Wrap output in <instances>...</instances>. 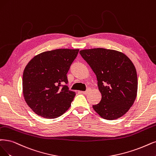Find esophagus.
I'll return each instance as SVG.
<instances>
[{"instance_id": "obj_1", "label": "esophagus", "mask_w": 156, "mask_h": 156, "mask_svg": "<svg viewBox=\"0 0 156 156\" xmlns=\"http://www.w3.org/2000/svg\"><path fill=\"white\" fill-rule=\"evenodd\" d=\"M89 92V90L88 89V90H87L86 91H83V92H82V93H83V94H87Z\"/></svg>"}]
</instances>
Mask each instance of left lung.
<instances>
[{"label":"left lung","instance_id":"1","mask_svg":"<svg viewBox=\"0 0 156 156\" xmlns=\"http://www.w3.org/2000/svg\"><path fill=\"white\" fill-rule=\"evenodd\" d=\"M95 73L101 100L94 110L107 120L123 116L133 105L137 92V76L133 63L119 51L94 48L80 51Z\"/></svg>","mask_w":156,"mask_h":156}]
</instances>
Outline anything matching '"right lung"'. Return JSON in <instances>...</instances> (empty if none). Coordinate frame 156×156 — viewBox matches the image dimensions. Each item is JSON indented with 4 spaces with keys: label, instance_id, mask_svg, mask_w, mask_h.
<instances>
[{
    "label": "right lung",
    "instance_id": "add662e5",
    "mask_svg": "<svg viewBox=\"0 0 156 156\" xmlns=\"http://www.w3.org/2000/svg\"><path fill=\"white\" fill-rule=\"evenodd\" d=\"M79 49H58L37 55L29 62L22 77L24 100L40 116L53 119L70 107L76 95L67 87V73Z\"/></svg>",
    "mask_w": 156,
    "mask_h": 156
}]
</instances>
